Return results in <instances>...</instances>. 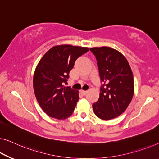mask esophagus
I'll list each match as a JSON object with an SVG mask.
<instances>
[{
    "label": "esophagus",
    "mask_w": 159,
    "mask_h": 159,
    "mask_svg": "<svg viewBox=\"0 0 159 159\" xmlns=\"http://www.w3.org/2000/svg\"><path fill=\"white\" fill-rule=\"evenodd\" d=\"M80 92H81V93L83 95H86L87 93V91H84V90H81V91H80Z\"/></svg>",
    "instance_id": "1"
}]
</instances>
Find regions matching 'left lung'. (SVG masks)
Returning a JSON list of instances; mask_svg holds the SVG:
<instances>
[{"mask_svg": "<svg viewBox=\"0 0 159 159\" xmlns=\"http://www.w3.org/2000/svg\"><path fill=\"white\" fill-rule=\"evenodd\" d=\"M90 50L96 56L101 81L103 82L93 109L101 119H113L126 110L134 96L131 66L120 52L111 47H94Z\"/></svg>", "mask_w": 159, "mask_h": 159, "instance_id": "1", "label": "left lung"}]
</instances>
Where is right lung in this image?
I'll use <instances>...</instances> for the list:
<instances>
[{"instance_id": "1", "label": "right lung", "mask_w": 159, "mask_h": 159, "mask_svg": "<svg viewBox=\"0 0 159 159\" xmlns=\"http://www.w3.org/2000/svg\"><path fill=\"white\" fill-rule=\"evenodd\" d=\"M87 47L58 45L50 48L35 68L34 89L43 111L50 117L64 120L72 115L79 100V91L66 87L75 61Z\"/></svg>"}]
</instances>
